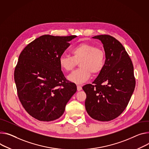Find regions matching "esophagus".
Here are the masks:
<instances>
[{
	"label": "esophagus",
	"instance_id": "1",
	"mask_svg": "<svg viewBox=\"0 0 149 149\" xmlns=\"http://www.w3.org/2000/svg\"><path fill=\"white\" fill-rule=\"evenodd\" d=\"M82 90V87H81V86H79V85H77V90L78 91H80Z\"/></svg>",
	"mask_w": 149,
	"mask_h": 149
}]
</instances>
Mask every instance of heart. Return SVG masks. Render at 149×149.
I'll return each mask as SVG.
<instances>
[{"label":"heart","instance_id":"obj_1","mask_svg":"<svg viewBox=\"0 0 149 149\" xmlns=\"http://www.w3.org/2000/svg\"><path fill=\"white\" fill-rule=\"evenodd\" d=\"M72 56L62 55L59 59L61 68L65 71H71L79 63L80 69L68 76V79L75 84L86 82L94 75L103 70L105 63V53L91 44L83 43L75 46L72 50Z\"/></svg>","mask_w":149,"mask_h":149}]
</instances>
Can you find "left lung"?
I'll use <instances>...</instances> for the list:
<instances>
[{
  "mask_svg": "<svg viewBox=\"0 0 149 149\" xmlns=\"http://www.w3.org/2000/svg\"><path fill=\"white\" fill-rule=\"evenodd\" d=\"M105 52L104 66L92 84L83 87L86 93V109L89 116L109 121L125 109L134 92L136 80L132 61L118 40L109 35L96 36Z\"/></svg>",
  "mask_w": 149,
  "mask_h": 149,
  "instance_id": "8db88e82",
  "label": "left lung"
}]
</instances>
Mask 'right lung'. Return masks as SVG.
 I'll return each mask as SVG.
<instances>
[{
    "label": "right lung",
    "instance_id": "obj_1",
    "mask_svg": "<svg viewBox=\"0 0 149 149\" xmlns=\"http://www.w3.org/2000/svg\"><path fill=\"white\" fill-rule=\"evenodd\" d=\"M77 36L43 35L21 53L14 72L19 99L25 111L41 121L60 118L66 103L77 91L68 81L59 59Z\"/></svg>",
    "mask_w": 149,
    "mask_h": 149
}]
</instances>
